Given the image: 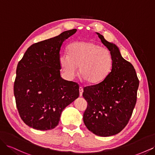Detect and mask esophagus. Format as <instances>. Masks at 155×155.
<instances>
[{
	"label": "esophagus",
	"instance_id": "esophagus-1",
	"mask_svg": "<svg viewBox=\"0 0 155 155\" xmlns=\"http://www.w3.org/2000/svg\"><path fill=\"white\" fill-rule=\"evenodd\" d=\"M79 96H82L83 92V87H79Z\"/></svg>",
	"mask_w": 155,
	"mask_h": 155
}]
</instances>
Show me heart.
Here are the masks:
<instances>
[{
  "label": "heart",
  "instance_id": "heart-1",
  "mask_svg": "<svg viewBox=\"0 0 155 155\" xmlns=\"http://www.w3.org/2000/svg\"><path fill=\"white\" fill-rule=\"evenodd\" d=\"M59 63L65 76L73 79L78 67L79 74L89 84H97L108 76L112 68L110 51L94 42H76L68 47V54L60 55Z\"/></svg>",
  "mask_w": 155,
  "mask_h": 155
}]
</instances>
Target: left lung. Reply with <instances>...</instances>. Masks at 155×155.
Returning a JSON list of instances; mask_svg holds the SVG:
<instances>
[{
  "instance_id": "8db88e82",
  "label": "left lung",
  "mask_w": 155,
  "mask_h": 155,
  "mask_svg": "<svg viewBox=\"0 0 155 155\" xmlns=\"http://www.w3.org/2000/svg\"><path fill=\"white\" fill-rule=\"evenodd\" d=\"M112 58L111 72L104 81L84 87L88 103L83 114L87 129L100 137L119 133L127 125L137 99L139 80L133 64L124 59L116 45L96 33Z\"/></svg>"
}]
</instances>
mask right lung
<instances>
[{
    "mask_svg": "<svg viewBox=\"0 0 155 155\" xmlns=\"http://www.w3.org/2000/svg\"><path fill=\"white\" fill-rule=\"evenodd\" d=\"M76 31L33 44L17 64L13 87L16 105L22 121L33 129L55 128L64 108L79 96L78 84L61 77L59 63L63 42Z\"/></svg>",
    "mask_w": 155,
    "mask_h": 155,
    "instance_id": "right-lung-1",
    "label": "right lung"
}]
</instances>
